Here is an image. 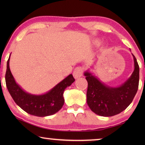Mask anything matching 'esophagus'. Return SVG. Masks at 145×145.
<instances>
[{"label":"esophagus","instance_id":"34e87169","mask_svg":"<svg viewBox=\"0 0 145 145\" xmlns=\"http://www.w3.org/2000/svg\"><path fill=\"white\" fill-rule=\"evenodd\" d=\"M83 72H84V70L82 67H77L73 71V75L75 78H78V77H80L82 76Z\"/></svg>","mask_w":145,"mask_h":145}]
</instances>
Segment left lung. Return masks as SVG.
Returning a JSON list of instances; mask_svg holds the SVG:
<instances>
[{
  "instance_id": "obj_1",
  "label": "left lung",
  "mask_w": 145,
  "mask_h": 145,
  "mask_svg": "<svg viewBox=\"0 0 145 145\" xmlns=\"http://www.w3.org/2000/svg\"><path fill=\"white\" fill-rule=\"evenodd\" d=\"M134 70L123 84L111 87L100 81L88 71L84 72L88 86L87 104L91 110L99 116H112L124 111L131 104L138 89L139 67L132 54Z\"/></svg>"
}]
</instances>
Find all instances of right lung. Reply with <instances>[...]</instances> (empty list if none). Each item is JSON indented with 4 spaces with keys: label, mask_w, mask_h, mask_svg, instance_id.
<instances>
[{
    "label": "right lung",
    "mask_w": 145,
    "mask_h": 145,
    "mask_svg": "<svg viewBox=\"0 0 145 145\" xmlns=\"http://www.w3.org/2000/svg\"><path fill=\"white\" fill-rule=\"evenodd\" d=\"M9 57L5 78L7 88L16 104L27 113L39 117L50 116L59 111L65 102V89L75 81L73 75L70 74L45 94L33 95L25 91L16 82L9 68Z\"/></svg>",
    "instance_id": "add662e5"
}]
</instances>
